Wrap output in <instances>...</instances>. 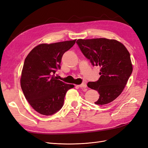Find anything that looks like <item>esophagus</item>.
<instances>
[{"label":"esophagus","instance_id":"1","mask_svg":"<svg viewBox=\"0 0 148 148\" xmlns=\"http://www.w3.org/2000/svg\"><path fill=\"white\" fill-rule=\"evenodd\" d=\"M78 86H79V88H85L87 87V85H86V84L85 83H82L81 84L78 85Z\"/></svg>","mask_w":148,"mask_h":148}]
</instances>
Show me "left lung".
Returning <instances> with one entry per match:
<instances>
[{"instance_id": "obj_1", "label": "left lung", "mask_w": 148, "mask_h": 148, "mask_svg": "<svg viewBox=\"0 0 148 148\" xmlns=\"http://www.w3.org/2000/svg\"><path fill=\"white\" fill-rule=\"evenodd\" d=\"M77 43L91 64L101 67L99 79L88 83L100 95L95 103L104 105L113 101L123 91L133 71L127 48L116 40L106 38L79 39Z\"/></svg>"}]
</instances>
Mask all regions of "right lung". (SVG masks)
I'll use <instances>...</instances> for the list:
<instances>
[{"mask_svg": "<svg viewBox=\"0 0 148 148\" xmlns=\"http://www.w3.org/2000/svg\"><path fill=\"white\" fill-rule=\"evenodd\" d=\"M76 40L41 44L26 57L20 84L26 99L38 113L51 115L64 106L66 91L74 85L57 79L55 73L60 69L64 53L73 47Z\"/></svg>", "mask_w": 148, "mask_h": 148, "instance_id": "obj_1", "label": "right lung"}]
</instances>
